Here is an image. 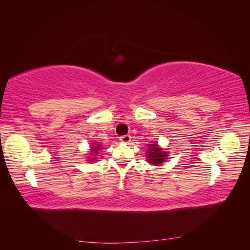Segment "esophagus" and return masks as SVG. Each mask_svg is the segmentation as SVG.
<instances>
[{"label":"esophagus","mask_w":250,"mask_h":250,"mask_svg":"<svg viewBox=\"0 0 250 250\" xmlns=\"http://www.w3.org/2000/svg\"><path fill=\"white\" fill-rule=\"evenodd\" d=\"M120 141L122 143H129L131 141V137L129 134H125L120 138Z\"/></svg>","instance_id":"esophagus-1"}]
</instances>
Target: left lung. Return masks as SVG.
I'll return each instance as SVG.
<instances>
[{
    "label": "left lung",
    "instance_id": "left-lung-1",
    "mask_svg": "<svg viewBox=\"0 0 250 250\" xmlns=\"http://www.w3.org/2000/svg\"><path fill=\"white\" fill-rule=\"evenodd\" d=\"M151 147L148 148L147 157L148 162L152 163V165H161L163 161L166 160V154L167 152H163L161 148H158L156 144H151Z\"/></svg>",
    "mask_w": 250,
    "mask_h": 250
}]
</instances>
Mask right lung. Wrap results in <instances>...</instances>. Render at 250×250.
<instances>
[{
  "mask_svg": "<svg viewBox=\"0 0 250 250\" xmlns=\"http://www.w3.org/2000/svg\"><path fill=\"white\" fill-rule=\"evenodd\" d=\"M100 149V146H94L93 148H92V151H93V153H97L98 152V150Z\"/></svg>",
  "mask_w": 250,
  "mask_h": 250,
  "instance_id": "1",
  "label": "right lung"
}]
</instances>
